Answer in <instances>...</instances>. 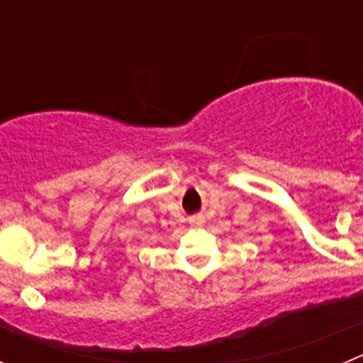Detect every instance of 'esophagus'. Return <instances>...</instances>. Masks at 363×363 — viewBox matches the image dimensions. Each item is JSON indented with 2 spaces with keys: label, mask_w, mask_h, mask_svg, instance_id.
<instances>
[{
  "label": "esophagus",
  "mask_w": 363,
  "mask_h": 363,
  "mask_svg": "<svg viewBox=\"0 0 363 363\" xmlns=\"http://www.w3.org/2000/svg\"><path fill=\"white\" fill-rule=\"evenodd\" d=\"M191 223H192V225L200 227V225H203L205 220H203V216H192L191 218Z\"/></svg>",
  "instance_id": "esophagus-1"
}]
</instances>
